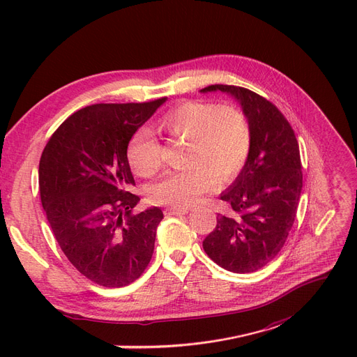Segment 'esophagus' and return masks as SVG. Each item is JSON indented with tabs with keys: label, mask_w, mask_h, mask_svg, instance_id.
<instances>
[{
	"label": "esophagus",
	"mask_w": 357,
	"mask_h": 357,
	"mask_svg": "<svg viewBox=\"0 0 357 357\" xmlns=\"http://www.w3.org/2000/svg\"><path fill=\"white\" fill-rule=\"evenodd\" d=\"M188 207H174V206H170V207H166L165 210H163V213H165V216H176V215H185V213H188Z\"/></svg>",
	"instance_id": "34e87169"
}]
</instances>
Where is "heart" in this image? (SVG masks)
<instances>
[{"label":"heart","mask_w":357,"mask_h":357,"mask_svg":"<svg viewBox=\"0 0 357 357\" xmlns=\"http://www.w3.org/2000/svg\"><path fill=\"white\" fill-rule=\"evenodd\" d=\"M160 125L170 137L187 141L182 170L158 181L149 190L154 204L185 207L216 187L228 183L243 170L250 149L252 130L245 114L232 105L187 101L167 112ZM129 165L142 178L162 169V145L151 132H135L128 147Z\"/></svg>","instance_id":"1"}]
</instances>
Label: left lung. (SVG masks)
Segmentation results:
<instances>
[{
	"label": "left lung",
	"instance_id": "obj_1",
	"mask_svg": "<svg viewBox=\"0 0 357 357\" xmlns=\"http://www.w3.org/2000/svg\"><path fill=\"white\" fill-rule=\"evenodd\" d=\"M238 100L252 130V149L240 175L220 194L232 215H218L203 248L223 269L250 273L281 252L296 219L303 187L298 142L284 114L256 92L210 85Z\"/></svg>",
	"mask_w": 357,
	"mask_h": 357
}]
</instances>
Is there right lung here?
I'll return each mask as SVG.
<instances>
[{"instance_id": "right-lung-1", "label": "right lung", "mask_w": 357, "mask_h": 357, "mask_svg": "<svg viewBox=\"0 0 357 357\" xmlns=\"http://www.w3.org/2000/svg\"><path fill=\"white\" fill-rule=\"evenodd\" d=\"M167 98L94 104L51 135L39 162V191L66 257L92 282L121 288L138 280L153 256L158 207L137 215L139 197L128 144Z\"/></svg>"}]
</instances>
